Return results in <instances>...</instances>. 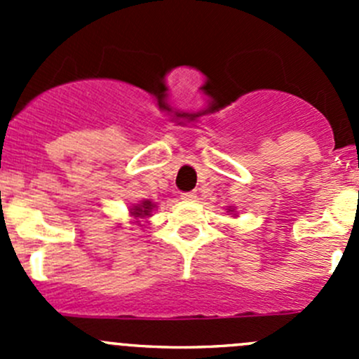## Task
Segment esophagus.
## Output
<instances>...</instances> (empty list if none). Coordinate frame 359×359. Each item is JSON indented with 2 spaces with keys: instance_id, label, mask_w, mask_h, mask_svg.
<instances>
[{
  "instance_id": "34e87169",
  "label": "esophagus",
  "mask_w": 359,
  "mask_h": 359,
  "mask_svg": "<svg viewBox=\"0 0 359 359\" xmlns=\"http://www.w3.org/2000/svg\"><path fill=\"white\" fill-rule=\"evenodd\" d=\"M182 200L186 201L196 200V193H193V191H189V193H182Z\"/></svg>"
}]
</instances>
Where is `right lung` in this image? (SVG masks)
<instances>
[{
    "mask_svg": "<svg viewBox=\"0 0 359 359\" xmlns=\"http://www.w3.org/2000/svg\"><path fill=\"white\" fill-rule=\"evenodd\" d=\"M151 210H153V203L151 201H144L140 203L139 206H133V217H137V219H144L146 215H149Z\"/></svg>",
    "mask_w": 359,
    "mask_h": 359,
    "instance_id": "1",
    "label": "right lung"
}]
</instances>
